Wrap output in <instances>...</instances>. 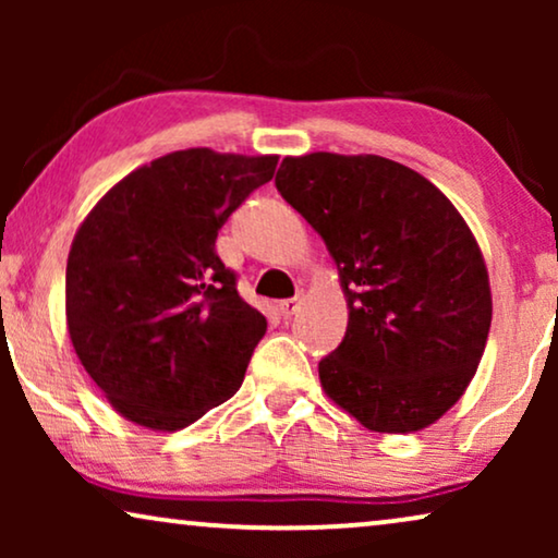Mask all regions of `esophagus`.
<instances>
[{"mask_svg":"<svg viewBox=\"0 0 558 558\" xmlns=\"http://www.w3.org/2000/svg\"><path fill=\"white\" fill-rule=\"evenodd\" d=\"M300 304H302V292H296V296H292V300H281V302L277 304V310H279L281 317L289 319L292 315H296V310H300Z\"/></svg>","mask_w":558,"mask_h":558,"instance_id":"esophagus-1","label":"esophagus"}]
</instances>
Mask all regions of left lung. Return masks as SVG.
Wrapping results in <instances>:
<instances>
[{"mask_svg": "<svg viewBox=\"0 0 558 558\" xmlns=\"http://www.w3.org/2000/svg\"><path fill=\"white\" fill-rule=\"evenodd\" d=\"M274 185L323 235L348 296L325 393L365 429L437 422L475 376L493 319L475 235L422 174L376 155L284 157Z\"/></svg>", "mask_w": 558, "mask_h": 558, "instance_id": "8db88e82", "label": "left lung"}]
</instances>
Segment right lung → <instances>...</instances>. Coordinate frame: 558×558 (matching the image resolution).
I'll return each instance as SVG.
<instances>
[{
    "label": "right lung",
    "instance_id": "right-lung-1",
    "mask_svg": "<svg viewBox=\"0 0 558 558\" xmlns=\"http://www.w3.org/2000/svg\"><path fill=\"white\" fill-rule=\"evenodd\" d=\"M277 159L172 151L113 185L75 233L68 332L129 422L182 429L241 388L266 317L241 300L216 239Z\"/></svg>",
    "mask_w": 558,
    "mask_h": 558
}]
</instances>
